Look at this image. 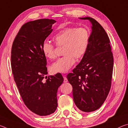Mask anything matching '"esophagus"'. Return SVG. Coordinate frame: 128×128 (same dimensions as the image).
I'll return each instance as SVG.
<instances>
[{
  "mask_svg": "<svg viewBox=\"0 0 128 128\" xmlns=\"http://www.w3.org/2000/svg\"><path fill=\"white\" fill-rule=\"evenodd\" d=\"M68 82V79H67V78L66 76H64V83H66V82Z\"/></svg>",
  "mask_w": 128,
  "mask_h": 128,
  "instance_id": "obj_1",
  "label": "esophagus"
}]
</instances>
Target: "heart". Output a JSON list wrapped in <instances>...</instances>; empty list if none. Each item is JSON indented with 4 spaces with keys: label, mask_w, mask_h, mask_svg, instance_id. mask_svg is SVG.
Wrapping results in <instances>:
<instances>
[{
    "label": "heart",
    "mask_w": 128,
    "mask_h": 128,
    "mask_svg": "<svg viewBox=\"0 0 128 128\" xmlns=\"http://www.w3.org/2000/svg\"><path fill=\"white\" fill-rule=\"evenodd\" d=\"M53 40L57 46H63L62 54L52 64L51 70L54 73L68 72L75 62V58L81 59L87 51L90 40L89 31L85 28L68 27L60 30L54 36ZM42 53L49 59L55 58L53 44L48 40L42 43Z\"/></svg>",
    "instance_id": "heart-1"
}]
</instances>
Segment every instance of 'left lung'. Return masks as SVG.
Returning <instances> with one entry per match:
<instances>
[{"instance_id":"left-lung-1","label":"left lung","mask_w":128,"mask_h":128,"mask_svg":"<svg viewBox=\"0 0 128 128\" xmlns=\"http://www.w3.org/2000/svg\"><path fill=\"white\" fill-rule=\"evenodd\" d=\"M80 18L92 24L89 43L81 61L66 77L73 87L75 104L81 111L90 112L101 107L109 93L114 58L110 39L100 24L90 17Z\"/></svg>"}]
</instances>
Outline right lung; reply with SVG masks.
I'll return each instance as SVG.
<instances>
[{
  "label": "right lung",
  "mask_w": 128,
  "mask_h": 128,
  "mask_svg": "<svg viewBox=\"0 0 128 128\" xmlns=\"http://www.w3.org/2000/svg\"><path fill=\"white\" fill-rule=\"evenodd\" d=\"M55 22L45 18L25 24L12 47L11 67L17 87L26 107L40 116L56 111L58 89L64 81L60 73L45 76L48 73L46 58L41 49Z\"/></svg>",
  "instance_id": "add662e5"
}]
</instances>
